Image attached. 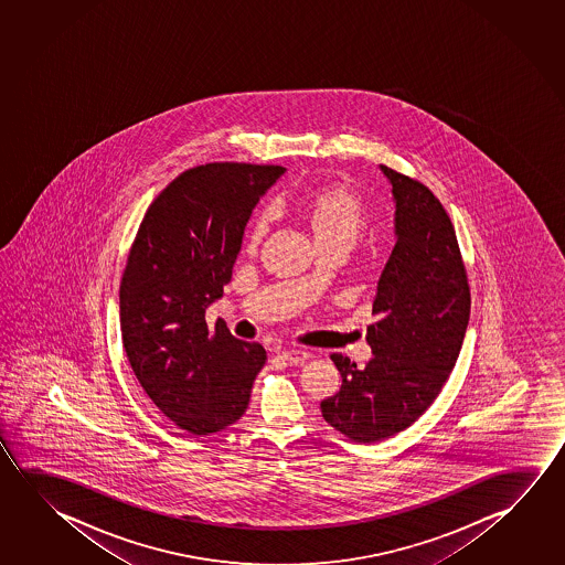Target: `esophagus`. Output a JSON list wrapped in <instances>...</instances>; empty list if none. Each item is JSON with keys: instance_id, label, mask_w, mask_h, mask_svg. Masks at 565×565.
Returning a JSON list of instances; mask_svg holds the SVG:
<instances>
[{"instance_id": "1", "label": "esophagus", "mask_w": 565, "mask_h": 565, "mask_svg": "<svg viewBox=\"0 0 565 565\" xmlns=\"http://www.w3.org/2000/svg\"><path fill=\"white\" fill-rule=\"evenodd\" d=\"M278 356L281 361L289 362V364H301V362H306L311 354L303 351V349H284V351L278 352Z\"/></svg>"}]
</instances>
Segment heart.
Wrapping results in <instances>:
<instances>
[{"label": "heart", "mask_w": 565, "mask_h": 565, "mask_svg": "<svg viewBox=\"0 0 565 565\" xmlns=\"http://www.w3.org/2000/svg\"><path fill=\"white\" fill-rule=\"evenodd\" d=\"M362 203L351 189L342 185L327 186L315 194L309 204V216L313 224L315 236L329 232H347L356 236L362 224ZM269 211H264L252 226V241L256 242L268 231Z\"/></svg>", "instance_id": "1"}]
</instances>
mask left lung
I'll return each mask as SVG.
<instances>
[{"instance_id": "8db88e82", "label": "left lung", "mask_w": 565, "mask_h": 565, "mask_svg": "<svg viewBox=\"0 0 565 565\" xmlns=\"http://www.w3.org/2000/svg\"><path fill=\"white\" fill-rule=\"evenodd\" d=\"M396 203V244L376 287L364 369L339 352L341 390L321 402L329 426L359 444L404 431L434 404L454 371L471 294L454 224L424 183L380 166Z\"/></svg>"}]
</instances>
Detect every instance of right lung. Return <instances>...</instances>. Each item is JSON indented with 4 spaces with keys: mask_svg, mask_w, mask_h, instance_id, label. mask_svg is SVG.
<instances>
[{
    "mask_svg": "<svg viewBox=\"0 0 565 565\" xmlns=\"http://www.w3.org/2000/svg\"><path fill=\"white\" fill-rule=\"evenodd\" d=\"M284 167L206 163L186 169L149 204L120 284L121 341L131 371L177 427L211 435L238 422L266 364L259 342L209 329L259 196Z\"/></svg>",
    "mask_w": 565,
    "mask_h": 565,
    "instance_id": "1",
    "label": "right lung"
}]
</instances>
